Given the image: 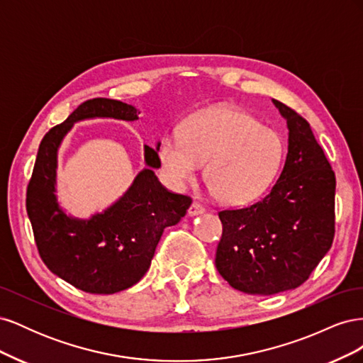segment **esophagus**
I'll return each mask as SVG.
<instances>
[{
	"label": "esophagus",
	"mask_w": 363,
	"mask_h": 363,
	"mask_svg": "<svg viewBox=\"0 0 363 363\" xmlns=\"http://www.w3.org/2000/svg\"><path fill=\"white\" fill-rule=\"evenodd\" d=\"M188 213H189L191 216H195V215H201V213H204V207H203L200 203L194 201V203L191 204V207H189Z\"/></svg>",
	"instance_id": "34e87169"
}]
</instances>
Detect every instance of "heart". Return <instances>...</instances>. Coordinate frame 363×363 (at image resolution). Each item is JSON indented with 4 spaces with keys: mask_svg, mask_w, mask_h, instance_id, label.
I'll list each match as a JSON object with an SVG mask.
<instances>
[{
    "mask_svg": "<svg viewBox=\"0 0 363 363\" xmlns=\"http://www.w3.org/2000/svg\"><path fill=\"white\" fill-rule=\"evenodd\" d=\"M284 145L276 130L232 106H215L189 116L180 136H163L157 156L164 179L183 189L204 167L215 200L242 206L265 194L280 169Z\"/></svg>",
    "mask_w": 363,
    "mask_h": 363,
    "instance_id": "1",
    "label": "heart"
}]
</instances>
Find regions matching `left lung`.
<instances>
[{
	"label": "left lung",
	"instance_id": "1",
	"mask_svg": "<svg viewBox=\"0 0 363 363\" xmlns=\"http://www.w3.org/2000/svg\"><path fill=\"white\" fill-rule=\"evenodd\" d=\"M288 124V155L279 180L263 199L221 211L223 236L215 265L232 288L272 295L298 288L335 238V172L311 124L272 100Z\"/></svg>",
	"mask_w": 363,
	"mask_h": 363
}]
</instances>
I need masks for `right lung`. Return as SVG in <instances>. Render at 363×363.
<instances>
[{
	"instance_id": "add662e5",
	"label": "right lung",
	"mask_w": 363,
	"mask_h": 363,
	"mask_svg": "<svg viewBox=\"0 0 363 363\" xmlns=\"http://www.w3.org/2000/svg\"><path fill=\"white\" fill-rule=\"evenodd\" d=\"M138 115L135 106L123 101H84L43 136L28 183L27 213L43 263L62 280L89 294H115L136 284L151 265L164 227L180 223L192 203L189 196L163 188L155 174L160 168L157 147L144 145L147 168L112 206L84 219L60 207L57 152L72 125L94 118L136 121Z\"/></svg>"
}]
</instances>
